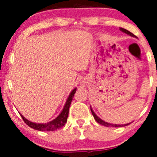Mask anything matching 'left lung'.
Instances as JSON below:
<instances>
[{
  "instance_id": "obj_1",
  "label": "left lung",
  "mask_w": 157,
  "mask_h": 157,
  "mask_svg": "<svg viewBox=\"0 0 157 157\" xmlns=\"http://www.w3.org/2000/svg\"><path fill=\"white\" fill-rule=\"evenodd\" d=\"M119 29L121 30V32H123V33H126V34L129 35V36H132V37H135V38H136V36H134V35L133 34V33H131V32H129V31H128V30L125 29H124V28H119ZM90 110H91V112H92V114H93V117H94L95 120H96V121H97V122L99 123V124H102V125H103V126H105V127H116V128H118V127H124V126H127V125H128V124H131V123H127V124H111V123L106 122V121H103V120H102V119H101V118H99V117H98L97 115H96V113H95V112H93V109H92V107H91V106H90Z\"/></svg>"
}]
</instances>
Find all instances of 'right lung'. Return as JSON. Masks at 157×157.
<instances>
[{
	"mask_svg": "<svg viewBox=\"0 0 157 157\" xmlns=\"http://www.w3.org/2000/svg\"><path fill=\"white\" fill-rule=\"evenodd\" d=\"M76 91H77V88H74L72 91L71 92L70 95L67 97V100H66L65 104H64V106L63 108L62 111L61 112V113L55 118L52 121H49L47 123H35L33 121H30L28 119H26L23 115H22L20 113V115H21L22 118L23 119V121H25L26 124L28 126H29L30 128H33L35 130H37V131H56L57 129H59L61 128L65 124V123L67 122V117H68V112H69V108L70 105H71V101H72L73 98H74V94H75Z\"/></svg>",
	"mask_w": 157,
	"mask_h": 157,
	"instance_id": "obj_1",
	"label": "right lung"
}]
</instances>
